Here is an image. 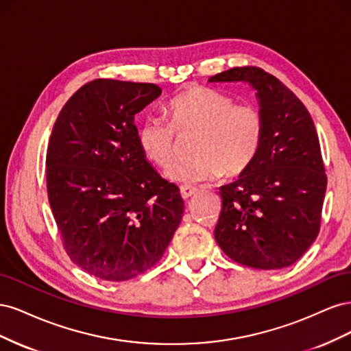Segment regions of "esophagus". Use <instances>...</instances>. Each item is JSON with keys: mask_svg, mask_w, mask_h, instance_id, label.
<instances>
[{"mask_svg": "<svg viewBox=\"0 0 351 351\" xmlns=\"http://www.w3.org/2000/svg\"><path fill=\"white\" fill-rule=\"evenodd\" d=\"M195 192H196V189L192 187V186H182V187H180V193H182L183 199H189Z\"/></svg>", "mask_w": 351, "mask_h": 351, "instance_id": "1", "label": "esophagus"}]
</instances>
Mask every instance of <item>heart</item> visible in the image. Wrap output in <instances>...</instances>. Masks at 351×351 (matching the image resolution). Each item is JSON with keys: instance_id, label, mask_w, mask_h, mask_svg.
Returning <instances> with one entry per match:
<instances>
[{"instance_id": "1", "label": "heart", "mask_w": 351, "mask_h": 351, "mask_svg": "<svg viewBox=\"0 0 351 351\" xmlns=\"http://www.w3.org/2000/svg\"><path fill=\"white\" fill-rule=\"evenodd\" d=\"M169 123L147 115L137 130V139L147 159L168 167L176 158V134L196 133L195 155L176 162L165 176L176 183L193 184L222 174L234 177L254 162L265 134V120L254 105H237L228 95L206 88L177 95L167 107Z\"/></svg>"}]
</instances>
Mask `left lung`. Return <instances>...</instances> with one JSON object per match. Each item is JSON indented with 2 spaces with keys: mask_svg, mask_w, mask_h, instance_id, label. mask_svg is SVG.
Segmentation results:
<instances>
[{
  "mask_svg": "<svg viewBox=\"0 0 351 351\" xmlns=\"http://www.w3.org/2000/svg\"><path fill=\"white\" fill-rule=\"evenodd\" d=\"M208 82L247 83L265 120L254 162L236 182L219 187L222 209L215 240L228 258L244 267H290L319 232L326 192L312 117L284 83L259 67H234Z\"/></svg>",
  "mask_w": 351,
  "mask_h": 351,
  "instance_id": "obj_1",
  "label": "left lung"
}]
</instances>
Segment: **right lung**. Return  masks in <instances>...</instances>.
<instances>
[{
    "label": "right lung",
    "instance_id": "1",
    "mask_svg": "<svg viewBox=\"0 0 351 351\" xmlns=\"http://www.w3.org/2000/svg\"><path fill=\"white\" fill-rule=\"evenodd\" d=\"M152 83L97 79L58 114L47 151L48 200L79 268L127 281L162 258L184 202L146 159L134 115L161 95Z\"/></svg>",
    "mask_w": 351,
    "mask_h": 351
}]
</instances>
